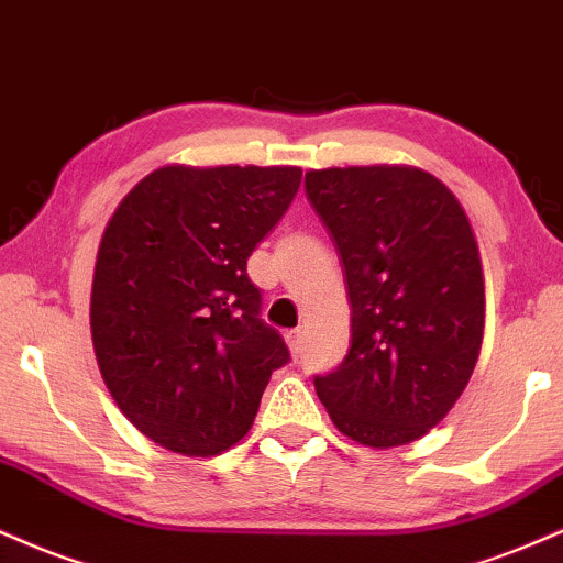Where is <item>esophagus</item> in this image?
Listing matches in <instances>:
<instances>
[{"instance_id": "1", "label": "esophagus", "mask_w": 563, "mask_h": 563, "mask_svg": "<svg viewBox=\"0 0 563 563\" xmlns=\"http://www.w3.org/2000/svg\"><path fill=\"white\" fill-rule=\"evenodd\" d=\"M284 340H287L289 350H292V355H297L302 350V329H292V332L284 334Z\"/></svg>"}]
</instances>
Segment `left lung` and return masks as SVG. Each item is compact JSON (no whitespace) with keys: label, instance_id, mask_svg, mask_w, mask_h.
<instances>
[{"label":"left lung","instance_id":"obj_1","mask_svg":"<svg viewBox=\"0 0 563 563\" xmlns=\"http://www.w3.org/2000/svg\"><path fill=\"white\" fill-rule=\"evenodd\" d=\"M306 195L345 266L353 342L313 376L334 427L395 448L445 419L485 332L477 240L453 191L419 168L366 165L306 174Z\"/></svg>","mask_w":563,"mask_h":563}]
</instances>
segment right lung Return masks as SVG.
I'll list each match as a JSON object with an SVG mask.
<instances>
[{
  "mask_svg": "<svg viewBox=\"0 0 563 563\" xmlns=\"http://www.w3.org/2000/svg\"><path fill=\"white\" fill-rule=\"evenodd\" d=\"M300 168L165 165L99 242L91 340L118 408L152 442L216 455L240 442L271 372L289 363L261 319L247 257L300 189Z\"/></svg>",
  "mask_w": 563,
  "mask_h": 563,
  "instance_id": "right-lung-1",
  "label": "right lung"
}]
</instances>
